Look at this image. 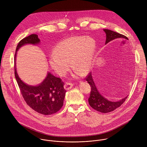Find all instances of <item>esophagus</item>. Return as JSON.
Masks as SVG:
<instances>
[{"label": "esophagus", "mask_w": 147, "mask_h": 147, "mask_svg": "<svg viewBox=\"0 0 147 147\" xmlns=\"http://www.w3.org/2000/svg\"><path fill=\"white\" fill-rule=\"evenodd\" d=\"M73 86V84L72 83H70V82H66V84L64 86V88L66 90H70Z\"/></svg>", "instance_id": "esophagus-1"}]
</instances>
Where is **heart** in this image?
Returning a JSON list of instances; mask_svg holds the SVG:
<instances>
[{"label": "heart", "instance_id": "b5f03b06", "mask_svg": "<svg viewBox=\"0 0 147 147\" xmlns=\"http://www.w3.org/2000/svg\"><path fill=\"white\" fill-rule=\"evenodd\" d=\"M96 44L90 37H71L56 45L54 53L49 57L52 69L59 75L64 76L69 70L70 63L74 69L73 75L86 74L92 69L95 53Z\"/></svg>", "mask_w": 147, "mask_h": 147}]
</instances>
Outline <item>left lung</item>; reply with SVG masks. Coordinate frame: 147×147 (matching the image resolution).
<instances>
[{
  "instance_id": "obj_1",
  "label": "left lung",
  "mask_w": 147,
  "mask_h": 147,
  "mask_svg": "<svg viewBox=\"0 0 147 147\" xmlns=\"http://www.w3.org/2000/svg\"><path fill=\"white\" fill-rule=\"evenodd\" d=\"M104 32L106 33V42L105 44L109 43V42L120 39L124 38L128 39V38L119 33L110 30L104 29ZM86 81L88 82L91 86V90L90 92V96L88 98V102L90 105L95 110L100 112L101 113H107L113 111L116 108L120 107L121 105L124 103L125 100L127 99V96H125L122 99L119 100L117 102L110 101L104 98L101 94L99 92L92 78V76L91 72H90L86 78Z\"/></svg>"
}]
</instances>
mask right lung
Listing matches in <instances>:
<instances>
[{
	"label": "right lung",
	"mask_w": 147,
	"mask_h": 147,
	"mask_svg": "<svg viewBox=\"0 0 147 147\" xmlns=\"http://www.w3.org/2000/svg\"><path fill=\"white\" fill-rule=\"evenodd\" d=\"M39 42L40 39L36 34H31L19 42L14 56V75L21 93L28 105L38 113L49 115L56 113L63 107L66 92L64 82L48 72L46 78L39 85L29 86L20 79L16 67L18 50L24 45H36Z\"/></svg>",
	"instance_id": "right-lung-1"
}]
</instances>
